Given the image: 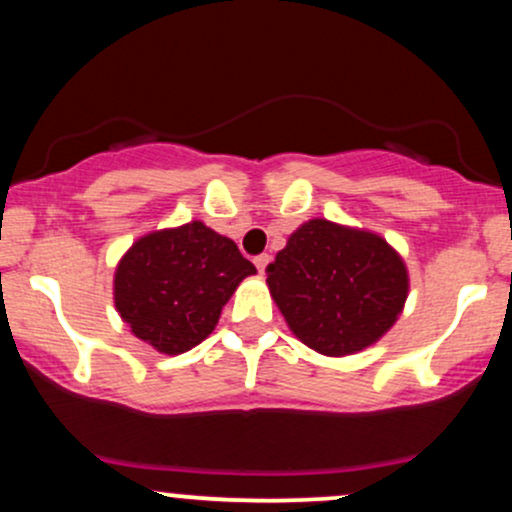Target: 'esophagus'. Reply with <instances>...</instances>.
<instances>
[{
    "label": "esophagus",
    "mask_w": 512,
    "mask_h": 512,
    "mask_svg": "<svg viewBox=\"0 0 512 512\" xmlns=\"http://www.w3.org/2000/svg\"><path fill=\"white\" fill-rule=\"evenodd\" d=\"M269 262H272V257H269V255H257V257H255V267L260 269V274L267 272Z\"/></svg>",
    "instance_id": "obj_1"
}]
</instances>
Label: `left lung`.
I'll return each mask as SVG.
<instances>
[{"mask_svg":"<svg viewBox=\"0 0 512 512\" xmlns=\"http://www.w3.org/2000/svg\"><path fill=\"white\" fill-rule=\"evenodd\" d=\"M289 330L322 356L368 349L402 315L409 272L383 236L327 219L301 223L267 267Z\"/></svg>","mask_w":512,"mask_h":512,"instance_id":"obj_1","label":"left lung"}]
</instances>
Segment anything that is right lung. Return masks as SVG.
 Returning a JSON list of instances; mask_svg holds the SVG:
<instances>
[{
    "mask_svg": "<svg viewBox=\"0 0 512 512\" xmlns=\"http://www.w3.org/2000/svg\"><path fill=\"white\" fill-rule=\"evenodd\" d=\"M255 264L231 238L202 221L137 238L115 267L113 301L122 322L158 354L178 356L209 337L223 305Z\"/></svg>",
    "mask_w": 512,
    "mask_h": 512,
    "instance_id": "right-lung-1",
    "label": "right lung"
}]
</instances>
